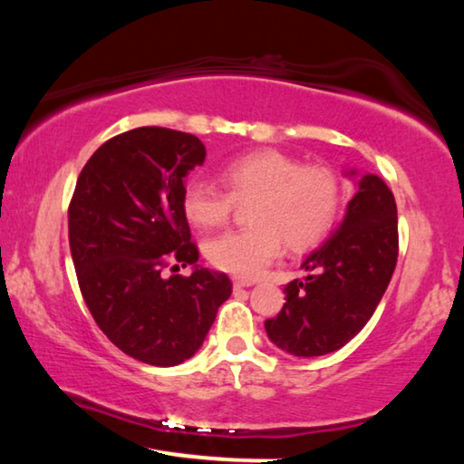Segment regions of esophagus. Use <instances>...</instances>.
I'll return each instance as SVG.
<instances>
[{
	"instance_id": "1",
	"label": "esophagus",
	"mask_w": 464,
	"mask_h": 464,
	"mask_svg": "<svg viewBox=\"0 0 464 464\" xmlns=\"http://www.w3.org/2000/svg\"><path fill=\"white\" fill-rule=\"evenodd\" d=\"M254 285V280H243V278H235L233 280V286L235 288H246V286H251Z\"/></svg>"
}]
</instances>
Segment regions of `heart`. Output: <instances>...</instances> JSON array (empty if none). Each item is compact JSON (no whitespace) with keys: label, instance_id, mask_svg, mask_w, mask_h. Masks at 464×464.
Wrapping results in <instances>:
<instances>
[{"label":"heart","instance_id":"b5f03b06","mask_svg":"<svg viewBox=\"0 0 464 464\" xmlns=\"http://www.w3.org/2000/svg\"><path fill=\"white\" fill-rule=\"evenodd\" d=\"M221 178L229 192L204 179H188L182 213L200 229H213L229 221L235 202L254 200L251 227L217 235L204 246L208 262L233 276H260L280 256L282 241L290 251L317 247L340 217V176L324 163L303 166L278 149H256L227 161Z\"/></svg>","mask_w":464,"mask_h":464}]
</instances>
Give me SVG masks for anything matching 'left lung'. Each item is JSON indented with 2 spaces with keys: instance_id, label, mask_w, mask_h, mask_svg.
<instances>
[{
  "instance_id": "1",
  "label": "left lung",
  "mask_w": 464,
  "mask_h": 464,
  "mask_svg": "<svg viewBox=\"0 0 464 464\" xmlns=\"http://www.w3.org/2000/svg\"><path fill=\"white\" fill-rule=\"evenodd\" d=\"M399 256L395 196L368 174L332 239L303 262L309 276L288 282L285 307L266 332L293 356H324L360 334L387 290Z\"/></svg>"
}]
</instances>
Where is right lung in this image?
Masks as SVG:
<instances>
[{
    "mask_svg": "<svg viewBox=\"0 0 464 464\" xmlns=\"http://www.w3.org/2000/svg\"><path fill=\"white\" fill-rule=\"evenodd\" d=\"M204 157L190 132H121L90 157L69 202V247L93 321L116 348L151 366L194 356L233 290L227 274L207 268L166 278L198 262L182 188Z\"/></svg>",
    "mask_w": 464,
    "mask_h": 464,
    "instance_id": "1",
    "label": "right lung"
}]
</instances>
